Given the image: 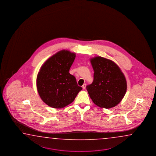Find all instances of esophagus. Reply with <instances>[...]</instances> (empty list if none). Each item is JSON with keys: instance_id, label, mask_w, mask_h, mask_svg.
Wrapping results in <instances>:
<instances>
[{"instance_id": "esophagus-1", "label": "esophagus", "mask_w": 156, "mask_h": 156, "mask_svg": "<svg viewBox=\"0 0 156 156\" xmlns=\"http://www.w3.org/2000/svg\"><path fill=\"white\" fill-rule=\"evenodd\" d=\"M86 85L85 83H84L83 86H82V87H83V89H85L86 88Z\"/></svg>"}]
</instances>
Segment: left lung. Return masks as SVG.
<instances>
[{
	"label": "left lung",
	"instance_id": "left-lung-1",
	"mask_svg": "<svg viewBox=\"0 0 156 156\" xmlns=\"http://www.w3.org/2000/svg\"><path fill=\"white\" fill-rule=\"evenodd\" d=\"M94 81L86 86L89 96L98 107L110 108L121 101L127 90L125 76L113 61L101 56L90 60Z\"/></svg>",
	"mask_w": 156,
	"mask_h": 156
}]
</instances>
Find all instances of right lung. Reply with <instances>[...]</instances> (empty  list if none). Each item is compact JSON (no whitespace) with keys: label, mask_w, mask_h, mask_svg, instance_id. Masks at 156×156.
<instances>
[{"label":"right lung","mask_w":156,"mask_h":156,"mask_svg":"<svg viewBox=\"0 0 156 156\" xmlns=\"http://www.w3.org/2000/svg\"><path fill=\"white\" fill-rule=\"evenodd\" d=\"M76 54L61 50L48 58L40 68L37 87L40 98L55 108H64L73 102L83 88L69 73Z\"/></svg>","instance_id":"obj_1"}]
</instances>
